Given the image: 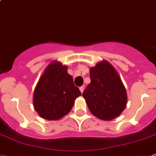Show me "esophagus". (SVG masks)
I'll use <instances>...</instances> for the list:
<instances>
[{
  "label": "esophagus",
  "instance_id": "1",
  "mask_svg": "<svg viewBox=\"0 0 156 156\" xmlns=\"http://www.w3.org/2000/svg\"><path fill=\"white\" fill-rule=\"evenodd\" d=\"M80 90L81 93L83 92V90H84V87H80Z\"/></svg>",
  "mask_w": 156,
  "mask_h": 156
}]
</instances>
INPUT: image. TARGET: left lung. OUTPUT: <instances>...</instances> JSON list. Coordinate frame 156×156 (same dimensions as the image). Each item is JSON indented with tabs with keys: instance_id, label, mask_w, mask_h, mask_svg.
<instances>
[{
	"instance_id": "left-lung-1",
	"label": "left lung",
	"mask_w": 156,
	"mask_h": 156,
	"mask_svg": "<svg viewBox=\"0 0 156 156\" xmlns=\"http://www.w3.org/2000/svg\"><path fill=\"white\" fill-rule=\"evenodd\" d=\"M90 83L83 93L93 115L103 121H111L125 109L126 90L114 67L102 60L90 69Z\"/></svg>"
}]
</instances>
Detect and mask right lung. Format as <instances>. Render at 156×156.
<instances>
[{"instance_id": "right-lung-1", "label": "right lung", "mask_w": 156, "mask_h": 156, "mask_svg": "<svg viewBox=\"0 0 156 156\" xmlns=\"http://www.w3.org/2000/svg\"><path fill=\"white\" fill-rule=\"evenodd\" d=\"M81 96L67 66L55 60L50 62L38 80L33 94V106L41 118L59 120L69 114L75 100Z\"/></svg>"}]
</instances>
